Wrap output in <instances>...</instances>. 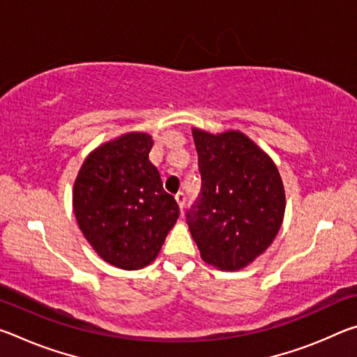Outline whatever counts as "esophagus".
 Masks as SVG:
<instances>
[{"label": "esophagus", "mask_w": 357, "mask_h": 357, "mask_svg": "<svg viewBox=\"0 0 357 357\" xmlns=\"http://www.w3.org/2000/svg\"><path fill=\"white\" fill-rule=\"evenodd\" d=\"M174 198H176L179 209L183 211V209H184V206H185V193H184V192H178L176 195H174Z\"/></svg>", "instance_id": "esophagus-1"}]
</instances>
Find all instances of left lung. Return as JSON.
Segmentation results:
<instances>
[{"label":"left lung","instance_id":"left-lung-1","mask_svg":"<svg viewBox=\"0 0 357 357\" xmlns=\"http://www.w3.org/2000/svg\"><path fill=\"white\" fill-rule=\"evenodd\" d=\"M202 193L187 211V225L202 259L220 271H239L273 244L285 215L279 168L241 130L211 134L192 129Z\"/></svg>","mask_w":357,"mask_h":357}]
</instances>
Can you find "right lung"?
Masks as SVG:
<instances>
[{"mask_svg":"<svg viewBox=\"0 0 357 357\" xmlns=\"http://www.w3.org/2000/svg\"><path fill=\"white\" fill-rule=\"evenodd\" d=\"M154 140L128 132L102 143L84 159L72 190L78 227L108 264L137 271L159 255L179 217L174 198L164 190L151 164Z\"/></svg>","mask_w":357,"mask_h":357,"instance_id":"add662e5","label":"right lung"}]
</instances>
